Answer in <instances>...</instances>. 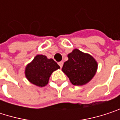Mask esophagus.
I'll use <instances>...</instances> for the list:
<instances>
[{
  "mask_svg": "<svg viewBox=\"0 0 120 120\" xmlns=\"http://www.w3.org/2000/svg\"><path fill=\"white\" fill-rule=\"evenodd\" d=\"M58 64L60 65V67L62 68V66H63V62H58Z\"/></svg>",
  "mask_w": 120,
  "mask_h": 120,
  "instance_id": "34e87169",
  "label": "esophagus"
}]
</instances>
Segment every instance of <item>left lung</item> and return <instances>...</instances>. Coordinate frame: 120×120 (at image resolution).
Wrapping results in <instances>:
<instances>
[{
    "mask_svg": "<svg viewBox=\"0 0 120 120\" xmlns=\"http://www.w3.org/2000/svg\"><path fill=\"white\" fill-rule=\"evenodd\" d=\"M68 60L62 68L74 85H83L88 83L95 75L97 62L90 55L74 49L68 54Z\"/></svg>",
    "mask_w": 120,
    "mask_h": 120,
    "instance_id": "obj_1",
    "label": "left lung"
}]
</instances>
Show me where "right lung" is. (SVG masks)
Instances as JSON below:
<instances>
[{
	"mask_svg": "<svg viewBox=\"0 0 120 120\" xmlns=\"http://www.w3.org/2000/svg\"><path fill=\"white\" fill-rule=\"evenodd\" d=\"M60 66L53 59H48L43 55H37L27 65L25 74L28 80L39 87H44L49 83V77Z\"/></svg>",
	"mask_w": 120,
	"mask_h": 120,
	"instance_id": "obj_1",
	"label": "right lung"
}]
</instances>
